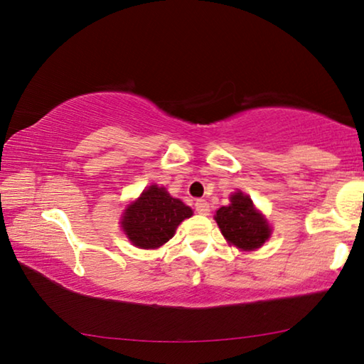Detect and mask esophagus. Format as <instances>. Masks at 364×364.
<instances>
[{
    "label": "esophagus",
    "mask_w": 364,
    "mask_h": 364,
    "mask_svg": "<svg viewBox=\"0 0 364 364\" xmlns=\"http://www.w3.org/2000/svg\"><path fill=\"white\" fill-rule=\"evenodd\" d=\"M194 208H196V212L199 213V215H208V213H210V204H208V202L204 200V199H197L196 204H194Z\"/></svg>",
    "instance_id": "esophagus-1"
}]
</instances>
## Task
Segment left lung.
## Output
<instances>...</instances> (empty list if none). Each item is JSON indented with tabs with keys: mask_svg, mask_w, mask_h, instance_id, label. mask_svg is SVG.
Listing matches in <instances>:
<instances>
[{
	"mask_svg": "<svg viewBox=\"0 0 364 364\" xmlns=\"http://www.w3.org/2000/svg\"><path fill=\"white\" fill-rule=\"evenodd\" d=\"M231 204L220 207L215 215L221 234L230 245L250 252L260 249L271 236L267 218L254 207L249 196L241 191L231 194Z\"/></svg>",
	"mask_w": 364,
	"mask_h": 364,
	"instance_id": "left-lung-1",
	"label": "left lung"
}]
</instances>
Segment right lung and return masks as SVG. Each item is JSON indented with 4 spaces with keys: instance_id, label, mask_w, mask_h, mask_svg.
Listing matches in <instances>:
<instances>
[{
    "instance_id": "right-lung-1",
    "label": "right lung",
    "mask_w": 364,
    "mask_h": 364,
    "mask_svg": "<svg viewBox=\"0 0 364 364\" xmlns=\"http://www.w3.org/2000/svg\"><path fill=\"white\" fill-rule=\"evenodd\" d=\"M191 215V207L171 197L165 188L152 184L125 208L120 223L133 245L159 249L173 237L178 225Z\"/></svg>"
}]
</instances>
